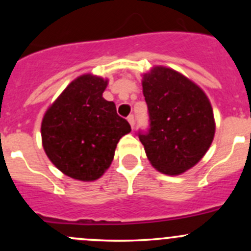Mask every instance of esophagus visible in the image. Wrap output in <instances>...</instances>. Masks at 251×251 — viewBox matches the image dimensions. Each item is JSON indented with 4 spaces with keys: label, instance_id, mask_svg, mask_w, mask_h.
Returning <instances> with one entry per match:
<instances>
[{
    "label": "esophagus",
    "instance_id": "esophagus-1",
    "mask_svg": "<svg viewBox=\"0 0 251 251\" xmlns=\"http://www.w3.org/2000/svg\"><path fill=\"white\" fill-rule=\"evenodd\" d=\"M127 121L128 123H130V125H131V127H135V116L133 115H128L127 116Z\"/></svg>",
    "mask_w": 251,
    "mask_h": 251
}]
</instances>
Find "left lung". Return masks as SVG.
Here are the masks:
<instances>
[{"instance_id": "1", "label": "left lung", "mask_w": 251, "mask_h": 251, "mask_svg": "<svg viewBox=\"0 0 251 251\" xmlns=\"http://www.w3.org/2000/svg\"><path fill=\"white\" fill-rule=\"evenodd\" d=\"M151 128L140 133L151 166L177 176L201 161L215 136L211 103L196 82L171 68L156 65L142 77Z\"/></svg>"}]
</instances>
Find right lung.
Segmentation results:
<instances>
[{
  "mask_svg": "<svg viewBox=\"0 0 251 251\" xmlns=\"http://www.w3.org/2000/svg\"><path fill=\"white\" fill-rule=\"evenodd\" d=\"M108 78L83 74L73 80L48 107L41 123L42 147L67 176L90 182L109 169L118 142L131 131L103 98Z\"/></svg>",
  "mask_w": 251,
  "mask_h": 251,
  "instance_id": "1",
  "label": "right lung"
}]
</instances>
